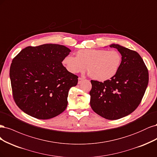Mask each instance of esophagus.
<instances>
[{
	"label": "esophagus",
	"mask_w": 157,
	"mask_h": 157,
	"mask_svg": "<svg viewBox=\"0 0 157 157\" xmlns=\"http://www.w3.org/2000/svg\"><path fill=\"white\" fill-rule=\"evenodd\" d=\"M85 79L84 78H78V84L82 83Z\"/></svg>",
	"instance_id": "esophagus-1"
}]
</instances>
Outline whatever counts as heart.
Here are the masks:
<instances>
[{
	"label": "heart",
	"instance_id": "1",
	"mask_svg": "<svg viewBox=\"0 0 157 157\" xmlns=\"http://www.w3.org/2000/svg\"><path fill=\"white\" fill-rule=\"evenodd\" d=\"M122 61V55L117 50L84 49L77 52L76 57L66 56L63 64L72 74L83 72L87 68L93 79L105 82L117 74Z\"/></svg>",
	"mask_w": 157,
	"mask_h": 157
}]
</instances>
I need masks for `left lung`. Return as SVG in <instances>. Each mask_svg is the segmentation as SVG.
I'll return each instance as SVG.
<instances>
[{"label":"left lung","mask_w":157,"mask_h":157,"mask_svg":"<svg viewBox=\"0 0 157 157\" xmlns=\"http://www.w3.org/2000/svg\"><path fill=\"white\" fill-rule=\"evenodd\" d=\"M122 55L117 74L103 83L91 80L90 104L95 113L116 120L132 113L143 98L149 82V72L142 58L135 51L112 44Z\"/></svg>","instance_id":"left-lung-1"}]
</instances>
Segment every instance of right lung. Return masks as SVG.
Wrapping results in <instances>:
<instances>
[{
	"instance_id": "add662e5",
	"label": "right lung",
	"mask_w": 157,
	"mask_h": 157,
	"mask_svg": "<svg viewBox=\"0 0 157 157\" xmlns=\"http://www.w3.org/2000/svg\"><path fill=\"white\" fill-rule=\"evenodd\" d=\"M71 52L62 45L28 46L13 60L10 68L12 95L23 112L39 119L56 117L67 107L70 88L78 76L62 64Z\"/></svg>"
}]
</instances>
